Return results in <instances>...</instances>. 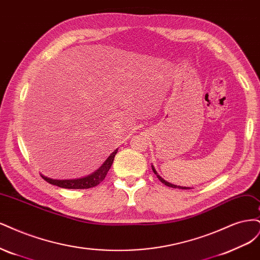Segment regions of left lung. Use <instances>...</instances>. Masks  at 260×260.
<instances>
[{
  "instance_id": "8db88e82",
  "label": "left lung",
  "mask_w": 260,
  "mask_h": 260,
  "mask_svg": "<svg viewBox=\"0 0 260 260\" xmlns=\"http://www.w3.org/2000/svg\"><path fill=\"white\" fill-rule=\"evenodd\" d=\"M152 167V171H153V173L156 175V177L158 178V180H160L162 183H164L165 186H167V187H171V188H177V189H190V188H187V187H181V186H177V185H173V183H171V182H169V181H166V180H164L160 175L157 174V172L155 171V169L153 167V165L151 166Z\"/></svg>"
}]
</instances>
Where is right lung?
Wrapping results in <instances>:
<instances>
[{
	"label": "right lung",
	"mask_w": 260,
	"mask_h": 260,
	"mask_svg": "<svg viewBox=\"0 0 260 260\" xmlns=\"http://www.w3.org/2000/svg\"><path fill=\"white\" fill-rule=\"evenodd\" d=\"M118 152V149L114 150V151L108 156L107 160L104 162V164L99 167L97 171H95L94 173H91L90 175L85 176V177L82 178H75V179H53L44 176L43 174H41V177L43 178L44 180H46L47 182L51 183V185L60 187V188H64V189H88V188H93L96 187L97 185H99L102 182L107 173L110 170V167L113 163L114 156Z\"/></svg>",
	"instance_id": "1"
}]
</instances>
